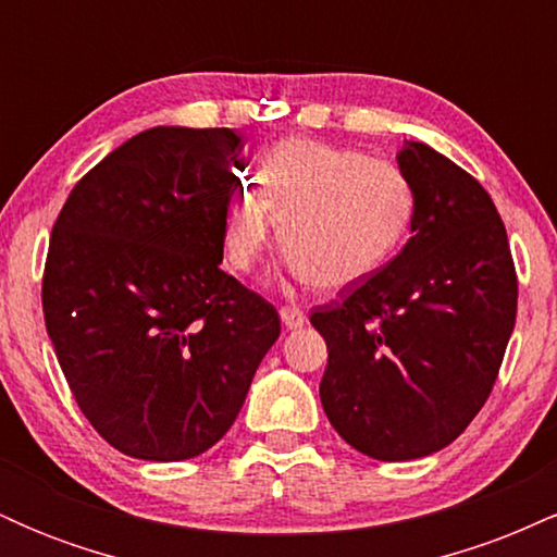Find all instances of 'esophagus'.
<instances>
[{"instance_id": "esophagus-1", "label": "esophagus", "mask_w": 557, "mask_h": 557, "mask_svg": "<svg viewBox=\"0 0 557 557\" xmlns=\"http://www.w3.org/2000/svg\"><path fill=\"white\" fill-rule=\"evenodd\" d=\"M280 319H283L287 330H298L306 324V314L298 309V306H283V309H280Z\"/></svg>"}]
</instances>
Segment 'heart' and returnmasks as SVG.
<instances>
[{
    "label": "heart",
    "mask_w": 557,
    "mask_h": 557,
    "mask_svg": "<svg viewBox=\"0 0 557 557\" xmlns=\"http://www.w3.org/2000/svg\"><path fill=\"white\" fill-rule=\"evenodd\" d=\"M413 209V185L398 164L327 140L287 138L259 162L257 188L243 185L227 201L222 251L235 272H253L280 216L287 272L343 290L395 257Z\"/></svg>",
    "instance_id": "b5f03b06"
}]
</instances>
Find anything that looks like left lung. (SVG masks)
<instances>
[{"label":"left lung","mask_w":557,"mask_h":557,"mask_svg":"<svg viewBox=\"0 0 557 557\" xmlns=\"http://www.w3.org/2000/svg\"><path fill=\"white\" fill-rule=\"evenodd\" d=\"M411 238L341 300L317 306L327 343L319 398L350 447L376 461L443 450L490 398L516 324L519 280L487 190L456 162L406 140Z\"/></svg>","instance_id":"obj_1"}]
</instances>
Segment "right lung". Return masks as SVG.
Wrapping results in <instances>:
<instances>
[{
  "label": "right lung",
  "instance_id": "obj_1",
  "mask_svg": "<svg viewBox=\"0 0 557 557\" xmlns=\"http://www.w3.org/2000/svg\"><path fill=\"white\" fill-rule=\"evenodd\" d=\"M246 164L230 127H151L88 170L57 216L44 322L83 417L125 456L209 450L280 337L277 309L220 270Z\"/></svg>",
  "mask_w": 557,
  "mask_h": 557
}]
</instances>
